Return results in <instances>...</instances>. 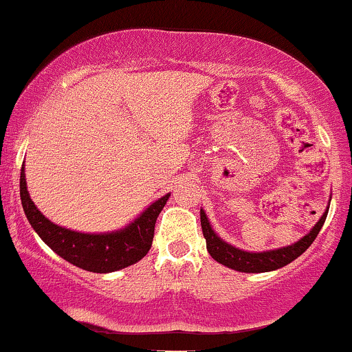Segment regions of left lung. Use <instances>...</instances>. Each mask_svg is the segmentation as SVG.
Masks as SVG:
<instances>
[{
	"label": "left lung",
	"mask_w": 352,
	"mask_h": 352,
	"mask_svg": "<svg viewBox=\"0 0 352 352\" xmlns=\"http://www.w3.org/2000/svg\"><path fill=\"white\" fill-rule=\"evenodd\" d=\"M326 217H328V210L322 213V217L319 218V221L314 225V228L311 230L308 235L302 236L301 240L296 241L294 245L285 246V248H278V250H270V252L250 253L225 243L220 236L215 235V232H213L212 227H210L207 215H205L204 210H200V223H201V230H204L205 240H207L208 253L212 254L213 260H217L218 263L243 273L273 272V270H278L281 268V266L292 263L293 260H296L300 254H302L309 248L311 243L314 241V238L318 236L319 230H321L322 225H324Z\"/></svg>",
	"instance_id": "8db88e82"
}]
</instances>
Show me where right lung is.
<instances>
[{
  "label": "right lung",
  "mask_w": 352,
  "mask_h": 352,
  "mask_svg": "<svg viewBox=\"0 0 352 352\" xmlns=\"http://www.w3.org/2000/svg\"><path fill=\"white\" fill-rule=\"evenodd\" d=\"M19 193L24 213L44 243L66 261L92 273L117 272L142 260L152 246L157 217L170 197V193H167L157 200L134 223L120 232L89 235L58 227L36 208L26 188L24 165L19 179Z\"/></svg>",
  "instance_id": "right-lung-1"
}]
</instances>
